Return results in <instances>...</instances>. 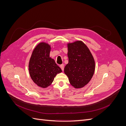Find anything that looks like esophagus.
I'll return each instance as SVG.
<instances>
[{"mask_svg":"<svg viewBox=\"0 0 126 126\" xmlns=\"http://www.w3.org/2000/svg\"><path fill=\"white\" fill-rule=\"evenodd\" d=\"M60 67L61 68V69H62V70L63 71V69H64V64H62L60 66Z\"/></svg>","mask_w":126,"mask_h":126,"instance_id":"esophagus-1","label":"esophagus"}]
</instances>
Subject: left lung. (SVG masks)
Instances as JSON below:
<instances>
[{
	"mask_svg": "<svg viewBox=\"0 0 126 126\" xmlns=\"http://www.w3.org/2000/svg\"><path fill=\"white\" fill-rule=\"evenodd\" d=\"M67 47L68 63L64 72L72 87L82 88L89 82L94 74V58L88 47L81 40L68 43Z\"/></svg>",
	"mask_w": 126,
	"mask_h": 126,
	"instance_id": "obj_1",
	"label": "left lung"
}]
</instances>
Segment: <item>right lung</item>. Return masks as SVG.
<instances>
[{
  "instance_id": "right-lung-1",
  "label": "right lung",
  "mask_w": 126,
  "mask_h": 126,
  "mask_svg": "<svg viewBox=\"0 0 126 126\" xmlns=\"http://www.w3.org/2000/svg\"><path fill=\"white\" fill-rule=\"evenodd\" d=\"M50 45L40 42L33 50L29 64V72L33 82L39 87L50 86L56 75L62 72L54 59L49 57Z\"/></svg>"
}]
</instances>
